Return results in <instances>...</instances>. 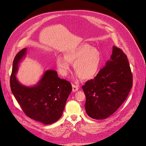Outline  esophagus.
Returning <instances> with one entry per match:
<instances>
[{
	"label": "esophagus",
	"instance_id": "34e87169",
	"mask_svg": "<svg viewBox=\"0 0 146 146\" xmlns=\"http://www.w3.org/2000/svg\"><path fill=\"white\" fill-rule=\"evenodd\" d=\"M72 91L73 92H76L77 91H78V86L77 85H75V84H72Z\"/></svg>",
	"mask_w": 146,
	"mask_h": 146
}]
</instances>
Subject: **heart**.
Returning a JSON list of instances; mask_svg holds the SVG:
<instances>
[{"label":"heart","instance_id":"obj_1","mask_svg":"<svg viewBox=\"0 0 146 146\" xmlns=\"http://www.w3.org/2000/svg\"><path fill=\"white\" fill-rule=\"evenodd\" d=\"M102 62L100 52L88 44H81L70 48L64 54V57L58 56L56 65L62 76H66L73 64L74 72L78 77L90 80L98 73Z\"/></svg>","mask_w":146,"mask_h":146}]
</instances>
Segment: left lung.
I'll return each mask as SVG.
<instances>
[{
  "label": "left lung",
  "mask_w": 146,
  "mask_h": 146,
  "mask_svg": "<svg viewBox=\"0 0 146 146\" xmlns=\"http://www.w3.org/2000/svg\"><path fill=\"white\" fill-rule=\"evenodd\" d=\"M113 48L111 60L94 79L82 86L86 96V113L94 119H102L112 115L132 87V73L127 55L119 48Z\"/></svg>",
  "instance_id": "1"
}]
</instances>
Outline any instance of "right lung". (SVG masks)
Instances as JSON below:
<instances>
[{"instance_id": "1", "label": "right lung", "mask_w": 146, "mask_h": 146, "mask_svg": "<svg viewBox=\"0 0 146 146\" xmlns=\"http://www.w3.org/2000/svg\"><path fill=\"white\" fill-rule=\"evenodd\" d=\"M26 51V48L21 50L14 59L10 79L11 90L28 117L44 124H51L62 116L72 90V85L69 81L58 77L57 72L53 70L46 71L36 86L27 87L20 84L15 73Z\"/></svg>"}]
</instances>
